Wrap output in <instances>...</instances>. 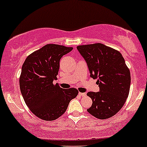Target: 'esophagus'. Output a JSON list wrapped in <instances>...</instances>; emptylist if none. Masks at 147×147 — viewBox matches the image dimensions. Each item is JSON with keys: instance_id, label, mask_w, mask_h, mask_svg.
<instances>
[{"instance_id": "34e87169", "label": "esophagus", "mask_w": 147, "mask_h": 147, "mask_svg": "<svg viewBox=\"0 0 147 147\" xmlns=\"http://www.w3.org/2000/svg\"><path fill=\"white\" fill-rule=\"evenodd\" d=\"M78 95L85 96V95H86V93H84V92H78Z\"/></svg>"}]
</instances>
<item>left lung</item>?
<instances>
[{
	"label": "left lung",
	"instance_id": "obj_1",
	"mask_svg": "<svg viewBox=\"0 0 147 147\" xmlns=\"http://www.w3.org/2000/svg\"><path fill=\"white\" fill-rule=\"evenodd\" d=\"M86 59L90 76L97 79L99 92H88L92 105L87 109L95 118L107 119L123 107L130 88V72L119 51L102 43L77 46Z\"/></svg>",
	"mask_w": 147,
	"mask_h": 147
}]
</instances>
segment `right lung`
<instances>
[{"mask_svg":"<svg viewBox=\"0 0 147 147\" xmlns=\"http://www.w3.org/2000/svg\"><path fill=\"white\" fill-rule=\"evenodd\" d=\"M73 50L57 44H47L26 57L20 77V90L25 103L35 116L54 121L67 110L69 102L78 94L76 88L63 89L57 80L59 61Z\"/></svg>","mask_w":147,"mask_h":147,"instance_id":"right-lung-1","label":"right lung"}]
</instances>
